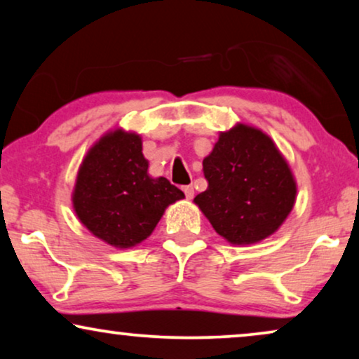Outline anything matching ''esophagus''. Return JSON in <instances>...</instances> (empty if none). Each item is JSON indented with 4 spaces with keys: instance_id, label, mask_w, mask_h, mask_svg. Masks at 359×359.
<instances>
[{
    "instance_id": "esophagus-1",
    "label": "esophagus",
    "mask_w": 359,
    "mask_h": 359,
    "mask_svg": "<svg viewBox=\"0 0 359 359\" xmlns=\"http://www.w3.org/2000/svg\"><path fill=\"white\" fill-rule=\"evenodd\" d=\"M183 191H184V196L188 199H193L194 198V188L191 184L189 186H183Z\"/></svg>"
}]
</instances>
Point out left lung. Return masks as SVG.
<instances>
[{"mask_svg":"<svg viewBox=\"0 0 359 359\" xmlns=\"http://www.w3.org/2000/svg\"><path fill=\"white\" fill-rule=\"evenodd\" d=\"M208 189L194 198L215 232L250 245L276 232L296 201V181L276 145L262 130L238 124L220 132L203 161Z\"/></svg>","mask_w":359,"mask_h":359,"instance_id":"1","label":"left lung"}]
</instances>
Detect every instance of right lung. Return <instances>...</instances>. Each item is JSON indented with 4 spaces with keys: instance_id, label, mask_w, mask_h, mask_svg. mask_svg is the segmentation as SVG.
<instances>
[{
    "instance_id": "obj_1",
    "label": "right lung",
    "mask_w": 359,
    "mask_h": 359,
    "mask_svg": "<svg viewBox=\"0 0 359 359\" xmlns=\"http://www.w3.org/2000/svg\"><path fill=\"white\" fill-rule=\"evenodd\" d=\"M184 193L168 180L150 178L137 134L114 130L101 137L83 160L73 191L81 224L117 248L144 242L165 209Z\"/></svg>"
}]
</instances>
